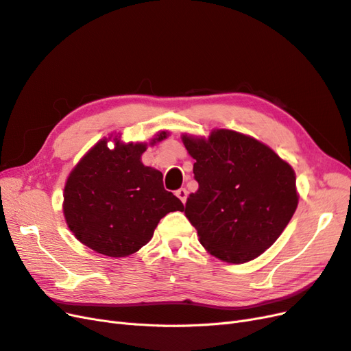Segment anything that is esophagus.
I'll list each match as a JSON object with an SVG mask.
<instances>
[{"instance_id":"34e87169","label":"esophagus","mask_w":351,"mask_h":351,"mask_svg":"<svg viewBox=\"0 0 351 351\" xmlns=\"http://www.w3.org/2000/svg\"><path fill=\"white\" fill-rule=\"evenodd\" d=\"M176 196L180 199V200H182L183 202V204H186V199H187V190L186 189H178L177 190V192H176Z\"/></svg>"}]
</instances>
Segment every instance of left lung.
Returning <instances> with one entry per match:
<instances>
[{"instance_id": "obj_1", "label": "left lung", "mask_w": 351, "mask_h": 351, "mask_svg": "<svg viewBox=\"0 0 351 351\" xmlns=\"http://www.w3.org/2000/svg\"><path fill=\"white\" fill-rule=\"evenodd\" d=\"M193 156L197 192L184 215L214 256L243 263L277 240L299 204L293 168L267 145L232 130L208 141L183 136Z\"/></svg>"}]
</instances>
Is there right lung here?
Segmentation results:
<instances>
[{
    "mask_svg": "<svg viewBox=\"0 0 351 351\" xmlns=\"http://www.w3.org/2000/svg\"><path fill=\"white\" fill-rule=\"evenodd\" d=\"M165 137L162 132L155 141ZM114 141V149L107 139L98 142L71 171L64 189V215L84 246L123 258L152 239L168 212L184 206L164 189L162 173L142 164L146 145Z\"/></svg>",
    "mask_w": 351,
    "mask_h": 351,
    "instance_id": "obj_1",
    "label": "right lung"
}]
</instances>
